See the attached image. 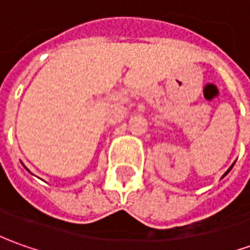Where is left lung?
<instances>
[{"label": "left lung", "instance_id": "left-lung-1", "mask_svg": "<svg viewBox=\"0 0 250 250\" xmlns=\"http://www.w3.org/2000/svg\"><path fill=\"white\" fill-rule=\"evenodd\" d=\"M232 167H234V164H232V166H231V167L228 168V171H227V172H226V174H224V175H223V177H226L227 174H228V172H229V171H231V168H232Z\"/></svg>", "mask_w": 250, "mask_h": 250}]
</instances>
